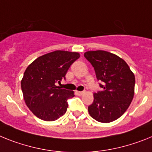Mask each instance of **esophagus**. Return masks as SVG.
<instances>
[{
  "label": "esophagus",
  "instance_id": "esophagus-1",
  "mask_svg": "<svg viewBox=\"0 0 152 152\" xmlns=\"http://www.w3.org/2000/svg\"><path fill=\"white\" fill-rule=\"evenodd\" d=\"M76 95H78V96H82L83 94H84V92H80V91H76Z\"/></svg>",
  "mask_w": 152,
  "mask_h": 152
}]
</instances>
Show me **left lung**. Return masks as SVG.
Segmentation results:
<instances>
[{
	"mask_svg": "<svg viewBox=\"0 0 152 152\" xmlns=\"http://www.w3.org/2000/svg\"><path fill=\"white\" fill-rule=\"evenodd\" d=\"M84 56L94 67L96 78L102 82V90L93 93L94 101L88 107L91 117L109 123L127 110L134 94L135 78L126 62L112 53L87 51Z\"/></svg>",
	"mask_w": 152,
	"mask_h": 152,
	"instance_id": "obj_1",
	"label": "left lung"
}]
</instances>
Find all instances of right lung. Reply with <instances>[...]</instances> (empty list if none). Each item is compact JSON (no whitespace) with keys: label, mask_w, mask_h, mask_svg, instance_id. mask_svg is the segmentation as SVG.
I'll return each mask as SVG.
<instances>
[{"label":"right lung","mask_w":152,"mask_h":152,"mask_svg":"<svg viewBox=\"0 0 152 152\" xmlns=\"http://www.w3.org/2000/svg\"><path fill=\"white\" fill-rule=\"evenodd\" d=\"M80 56L78 52L56 50L39 56L27 67L21 89L25 103L37 118L51 122L65 114L67 99L74 96V92L60 89L56 83L65 79Z\"/></svg>","instance_id":"add662e5"}]
</instances>
